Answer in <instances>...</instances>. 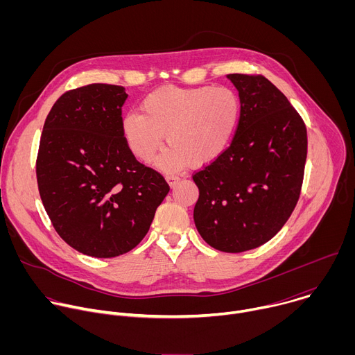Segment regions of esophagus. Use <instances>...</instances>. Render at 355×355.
I'll return each mask as SVG.
<instances>
[{
    "mask_svg": "<svg viewBox=\"0 0 355 355\" xmlns=\"http://www.w3.org/2000/svg\"><path fill=\"white\" fill-rule=\"evenodd\" d=\"M166 178H167V182L170 184V187H174L180 181V177L175 174H167Z\"/></svg>",
    "mask_w": 355,
    "mask_h": 355,
    "instance_id": "obj_1",
    "label": "esophagus"
}]
</instances>
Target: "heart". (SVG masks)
I'll list each match as a JSON object with an SVG mask.
<instances>
[{"mask_svg": "<svg viewBox=\"0 0 355 355\" xmlns=\"http://www.w3.org/2000/svg\"><path fill=\"white\" fill-rule=\"evenodd\" d=\"M141 111L123 115L122 135L141 162L157 153L166 135L171 147L159 160L164 168L216 160L229 147L241 116L237 94L212 85L157 88L144 96Z\"/></svg>", "mask_w": 355, "mask_h": 355, "instance_id": "1", "label": "heart"}]
</instances>
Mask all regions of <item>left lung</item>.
<instances>
[{
  "instance_id": "obj_1",
  "label": "left lung",
  "mask_w": 355,
  "mask_h": 355,
  "mask_svg": "<svg viewBox=\"0 0 355 355\" xmlns=\"http://www.w3.org/2000/svg\"><path fill=\"white\" fill-rule=\"evenodd\" d=\"M241 116L230 146L195 171V226L209 245L241 252L271 240L300 195L306 126L288 98L261 74H229Z\"/></svg>"
}]
</instances>
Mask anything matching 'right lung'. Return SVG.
Here are the masks:
<instances>
[{
	"label": "right lung",
	"mask_w": 355,
	"mask_h": 355,
	"mask_svg": "<svg viewBox=\"0 0 355 355\" xmlns=\"http://www.w3.org/2000/svg\"><path fill=\"white\" fill-rule=\"evenodd\" d=\"M125 88L89 84L50 110L36 159L43 207L59 236L83 254L111 259L135 248L170 191L136 160L122 130Z\"/></svg>",
	"instance_id": "obj_1"
}]
</instances>
